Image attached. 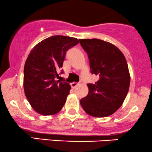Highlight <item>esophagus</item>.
Instances as JSON below:
<instances>
[{
    "instance_id": "obj_1",
    "label": "esophagus",
    "mask_w": 152,
    "mask_h": 152,
    "mask_svg": "<svg viewBox=\"0 0 152 152\" xmlns=\"http://www.w3.org/2000/svg\"><path fill=\"white\" fill-rule=\"evenodd\" d=\"M78 85H79V83H77V82H72V83H70V86H71L72 88H75Z\"/></svg>"
}]
</instances>
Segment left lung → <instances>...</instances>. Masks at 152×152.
Masks as SVG:
<instances>
[{
	"instance_id": "8db88e82",
	"label": "left lung",
	"mask_w": 152,
	"mask_h": 152,
	"mask_svg": "<svg viewBox=\"0 0 152 152\" xmlns=\"http://www.w3.org/2000/svg\"><path fill=\"white\" fill-rule=\"evenodd\" d=\"M90 61V73L99 77L87 84L89 92L80 104L90 115L104 118L120 108L128 93L130 76L125 56L113 44L99 39H79Z\"/></svg>"
}]
</instances>
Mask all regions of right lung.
<instances>
[{
	"label": "right lung",
	"instance_id": "add662e5",
	"mask_svg": "<svg viewBox=\"0 0 152 152\" xmlns=\"http://www.w3.org/2000/svg\"><path fill=\"white\" fill-rule=\"evenodd\" d=\"M78 43L76 38L56 35L43 39L31 50L24 66V91L32 108L39 114L54 115L65 104L70 86L56 78L66 52Z\"/></svg>",
	"mask_w": 152,
	"mask_h": 152
}]
</instances>
